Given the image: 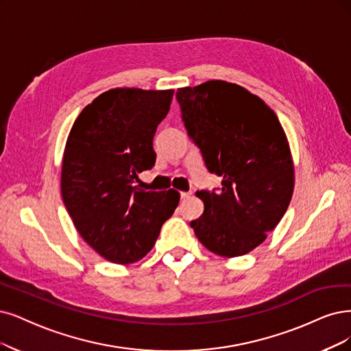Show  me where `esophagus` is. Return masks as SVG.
Returning <instances> with one entry per match:
<instances>
[{
	"label": "esophagus",
	"mask_w": 351,
	"mask_h": 351,
	"mask_svg": "<svg viewBox=\"0 0 351 351\" xmlns=\"http://www.w3.org/2000/svg\"><path fill=\"white\" fill-rule=\"evenodd\" d=\"M191 197V192H180V198L182 199H186Z\"/></svg>",
	"instance_id": "1"
}]
</instances>
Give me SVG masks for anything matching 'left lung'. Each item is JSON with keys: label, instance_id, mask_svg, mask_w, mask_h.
<instances>
[{"label": "left lung", "instance_id": "8db88e82", "mask_svg": "<svg viewBox=\"0 0 351 351\" xmlns=\"http://www.w3.org/2000/svg\"><path fill=\"white\" fill-rule=\"evenodd\" d=\"M188 136L218 191H198L204 214L191 221L210 252L236 257L262 244L287 213L295 185L289 143L274 110L247 89L208 81L176 90Z\"/></svg>", "mask_w": 351, "mask_h": 351}]
</instances>
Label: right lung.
<instances>
[{"instance_id":"right-lung-1","label":"right lung","mask_w":351,"mask_h":351,"mask_svg":"<svg viewBox=\"0 0 351 351\" xmlns=\"http://www.w3.org/2000/svg\"><path fill=\"white\" fill-rule=\"evenodd\" d=\"M173 89L114 88L77 115L63 152L60 189L82 239L119 265L145 257L179 192L145 191L138 173L156 162L153 137L171 108Z\"/></svg>"}]
</instances>
